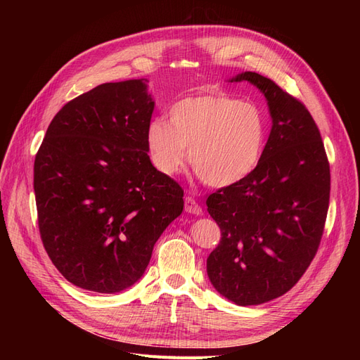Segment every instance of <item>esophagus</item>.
<instances>
[{"label":"esophagus","instance_id":"34e87169","mask_svg":"<svg viewBox=\"0 0 360 360\" xmlns=\"http://www.w3.org/2000/svg\"><path fill=\"white\" fill-rule=\"evenodd\" d=\"M184 212L191 213V214H201L202 209H201V205L193 198L186 197V200H184Z\"/></svg>","mask_w":360,"mask_h":360}]
</instances>
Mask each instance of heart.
Segmentation results:
<instances>
[{
  "mask_svg": "<svg viewBox=\"0 0 360 360\" xmlns=\"http://www.w3.org/2000/svg\"><path fill=\"white\" fill-rule=\"evenodd\" d=\"M266 120L258 108L224 93L181 99L168 123L153 120L147 146L153 165L177 174L188 159L198 179L213 188L240 183L255 171L266 146Z\"/></svg>",
  "mask_w": 360,
  "mask_h": 360,
  "instance_id": "1",
  "label": "heart"
}]
</instances>
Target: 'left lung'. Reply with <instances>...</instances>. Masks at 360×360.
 <instances>
[{
  "instance_id": "obj_1",
  "label": "left lung",
  "mask_w": 360,
  "mask_h": 360,
  "mask_svg": "<svg viewBox=\"0 0 360 360\" xmlns=\"http://www.w3.org/2000/svg\"><path fill=\"white\" fill-rule=\"evenodd\" d=\"M264 94L271 130L255 171L207 198L221 242L207 258L216 291L240 307L274 300L309 267L321 240L330 168L309 111L255 72L234 76Z\"/></svg>"
}]
</instances>
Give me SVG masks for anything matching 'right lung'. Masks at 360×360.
Masks as SVG:
<instances>
[{"label":"right lung","instance_id":"right-lung-1","mask_svg":"<svg viewBox=\"0 0 360 360\" xmlns=\"http://www.w3.org/2000/svg\"><path fill=\"white\" fill-rule=\"evenodd\" d=\"M147 79L106 82L64 105L34 160L43 246L73 285L114 294L144 275L183 212V189L148 158Z\"/></svg>","mask_w":360,"mask_h":360}]
</instances>
